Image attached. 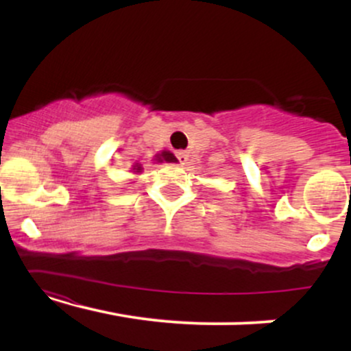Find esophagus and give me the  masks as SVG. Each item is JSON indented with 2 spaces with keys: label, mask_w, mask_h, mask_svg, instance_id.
<instances>
[{
  "label": "esophagus",
  "mask_w": 351,
  "mask_h": 351,
  "mask_svg": "<svg viewBox=\"0 0 351 351\" xmlns=\"http://www.w3.org/2000/svg\"><path fill=\"white\" fill-rule=\"evenodd\" d=\"M176 158L181 165H184L188 162V153L186 152H176Z\"/></svg>",
  "instance_id": "1"
}]
</instances>
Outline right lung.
<instances>
[{"mask_svg": "<svg viewBox=\"0 0 351 351\" xmlns=\"http://www.w3.org/2000/svg\"><path fill=\"white\" fill-rule=\"evenodd\" d=\"M173 162V160H175V156H173V153H170V152H163L162 153V156H158V162ZM134 170H136V171H140L142 170V167H140V165H136V168H134Z\"/></svg>", "mask_w": 351, "mask_h": 351, "instance_id": "add662e5", "label": "right lung"}]
</instances>
